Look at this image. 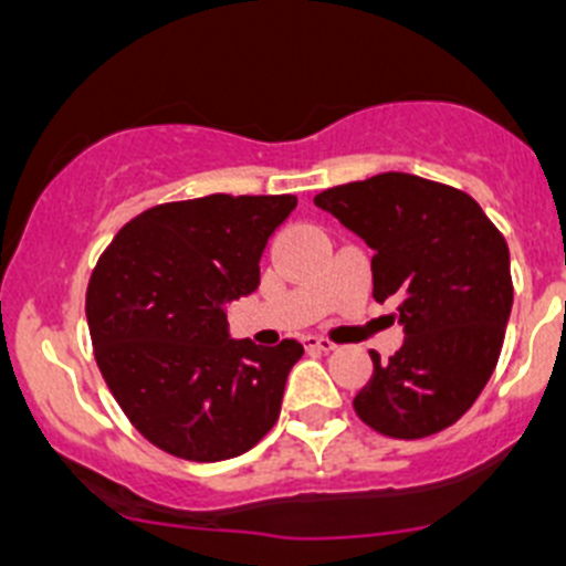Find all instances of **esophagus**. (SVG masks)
Returning <instances> with one entry per match:
<instances>
[{
  "label": "esophagus",
  "mask_w": 566,
  "mask_h": 566,
  "mask_svg": "<svg viewBox=\"0 0 566 566\" xmlns=\"http://www.w3.org/2000/svg\"><path fill=\"white\" fill-rule=\"evenodd\" d=\"M304 346H307L310 352H332V348H335V343L326 340V337H318V335H307L304 337Z\"/></svg>",
  "instance_id": "1"
}]
</instances>
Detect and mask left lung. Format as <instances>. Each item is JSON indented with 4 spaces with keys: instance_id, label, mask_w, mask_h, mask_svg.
Masks as SVG:
<instances>
[{
    "instance_id": "1",
    "label": "left lung",
    "mask_w": 566,
    "mask_h": 566,
    "mask_svg": "<svg viewBox=\"0 0 566 566\" xmlns=\"http://www.w3.org/2000/svg\"><path fill=\"white\" fill-rule=\"evenodd\" d=\"M374 251V298L396 301L405 340L374 374L355 410L390 438L455 424L489 382L514 304L511 256L478 200L447 184L382 172L315 195Z\"/></svg>"
}]
</instances>
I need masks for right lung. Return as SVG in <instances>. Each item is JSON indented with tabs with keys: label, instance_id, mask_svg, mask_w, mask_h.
Returning a JSON list of instances; mask_svg holds the SVG:
<instances>
[{
	"label": "right lung",
	"instance_id": "1",
	"mask_svg": "<svg viewBox=\"0 0 566 566\" xmlns=\"http://www.w3.org/2000/svg\"><path fill=\"white\" fill-rule=\"evenodd\" d=\"M295 195H206L130 220L86 293L94 357L111 394L158 450L229 461L282 410L298 340L229 335V304L259 287V259Z\"/></svg>",
	"mask_w": 566,
	"mask_h": 566
}]
</instances>
